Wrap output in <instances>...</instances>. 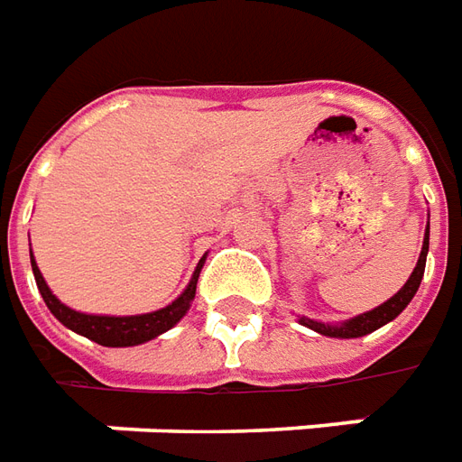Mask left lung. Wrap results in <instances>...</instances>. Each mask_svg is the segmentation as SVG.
<instances>
[{
	"label": "left lung",
	"instance_id": "left-lung-1",
	"mask_svg": "<svg viewBox=\"0 0 462 462\" xmlns=\"http://www.w3.org/2000/svg\"><path fill=\"white\" fill-rule=\"evenodd\" d=\"M428 237H430V222L426 225V235H423V247H420V254H418V262L411 277L406 280V284L401 290L386 300L383 304H378L376 310L364 311L358 317H351V319H344L339 324H329V321H317L310 319V317H300L301 327L317 331L321 337H331V339H358V337H366L371 331L381 329L383 324L393 321L406 310L411 300L416 297L418 287H420V280H423V272H426V257H428Z\"/></svg>",
	"mask_w": 462,
	"mask_h": 462
}]
</instances>
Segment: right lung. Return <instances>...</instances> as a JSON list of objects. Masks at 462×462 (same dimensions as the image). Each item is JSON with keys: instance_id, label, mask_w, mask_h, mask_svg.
<instances>
[{"instance_id": "1", "label": "right lung", "mask_w": 462, "mask_h": 462, "mask_svg": "<svg viewBox=\"0 0 462 462\" xmlns=\"http://www.w3.org/2000/svg\"><path fill=\"white\" fill-rule=\"evenodd\" d=\"M29 257H32V272H34L36 287H39V291H42V297H44L46 301V307H49V311L54 314L56 319L61 321L66 329L76 331V334H81V337L96 341V344H101V346L118 348L138 346V344H145V341L155 339V337H161V334H165L168 329H172V327L188 314L192 300H195L198 277H200V270L208 254H202V260L198 262V267L192 272L188 287L182 290V294L178 300H172L171 304L162 307V310L148 311V314H131V317L86 314V311H76L71 310V307H66L64 301L59 300L54 291L49 290L44 274L36 267L34 252L32 250H29Z\"/></svg>"}]
</instances>
